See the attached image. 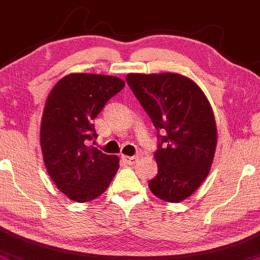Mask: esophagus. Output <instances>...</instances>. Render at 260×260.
I'll return each mask as SVG.
<instances>
[{"instance_id": "obj_1", "label": "esophagus", "mask_w": 260, "mask_h": 260, "mask_svg": "<svg viewBox=\"0 0 260 260\" xmlns=\"http://www.w3.org/2000/svg\"><path fill=\"white\" fill-rule=\"evenodd\" d=\"M122 160H123V162L127 163L128 166H132V165H135L136 162H137L138 157H137V155H133V157H127V155H123Z\"/></svg>"}]
</instances>
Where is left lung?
<instances>
[{
    "mask_svg": "<svg viewBox=\"0 0 260 260\" xmlns=\"http://www.w3.org/2000/svg\"><path fill=\"white\" fill-rule=\"evenodd\" d=\"M125 81L158 132V174L149 189L169 203L184 201L207 178L214 158L217 124L208 98L178 73H129Z\"/></svg>",
    "mask_w": 260,
    "mask_h": 260,
    "instance_id": "1",
    "label": "left lung"
}]
</instances>
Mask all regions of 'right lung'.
I'll list each match as a JSON object with an SVG mask.
<instances>
[{
  "label": "right lung",
  "mask_w": 260,
  "mask_h": 260,
  "mask_svg": "<svg viewBox=\"0 0 260 260\" xmlns=\"http://www.w3.org/2000/svg\"><path fill=\"white\" fill-rule=\"evenodd\" d=\"M123 87L114 76L71 73L46 101L40 132L43 162L56 187L78 203L102 194L119 168L117 155L88 144L97 137L93 119Z\"/></svg>",
  "instance_id": "right-lung-1"
}]
</instances>
